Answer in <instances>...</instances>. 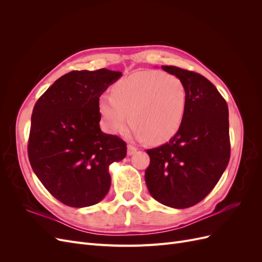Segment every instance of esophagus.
<instances>
[{"mask_svg": "<svg viewBox=\"0 0 262 262\" xmlns=\"http://www.w3.org/2000/svg\"><path fill=\"white\" fill-rule=\"evenodd\" d=\"M136 152H137V148L136 147H134L133 145H128V150H126V153H128L129 156L133 155Z\"/></svg>", "mask_w": 262, "mask_h": 262, "instance_id": "obj_1", "label": "esophagus"}]
</instances>
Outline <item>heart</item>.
I'll use <instances>...</instances> for the list:
<instances>
[{
  "mask_svg": "<svg viewBox=\"0 0 262 262\" xmlns=\"http://www.w3.org/2000/svg\"><path fill=\"white\" fill-rule=\"evenodd\" d=\"M98 106L109 132L123 131L130 119L137 139L161 144L175 136L184 122L187 90L176 75L138 71L119 81L113 95H100Z\"/></svg>",
  "mask_w": 262,
  "mask_h": 262,
  "instance_id": "1",
  "label": "heart"
}]
</instances>
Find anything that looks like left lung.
I'll use <instances>...</instances> for the list:
<instances>
[{"label": "left lung", "instance_id": "1", "mask_svg": "<svg viewBox=\"0 0 262 262\" xmlns=\"http://www.w3.org/2000/svg\"><path fill=\"white\" fill-rule=\"evenodd\" d=\"M162 69L185 83L187 107L184 122L169 142L147 149L145 182L156 201L186 209L203 200L227 167L228 107L208 78L172 66Z\"/></svg>", "mask_w": 262, "mask_h": 262}]
</instances>
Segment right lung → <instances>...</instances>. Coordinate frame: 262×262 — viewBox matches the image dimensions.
Instances as JSON below:
<instances>
[{"mask_svg":"<svg viewBox=\"0 0 262 262\" xmlns=\"http://www.w3.org/2000/svg\"><path fill=\"white\" fill-rule=\"evenodd\" d=\"M121 72L72 71L39 98L31 115L28 157L34 172L63 204L85 208L108 193L109 166L126 155V145L100 130L98 100Z\"/></svg>","mask_w":262,"mask_h":262,"instance_id":"obj_1","label":"right lung"}]
</instances>
